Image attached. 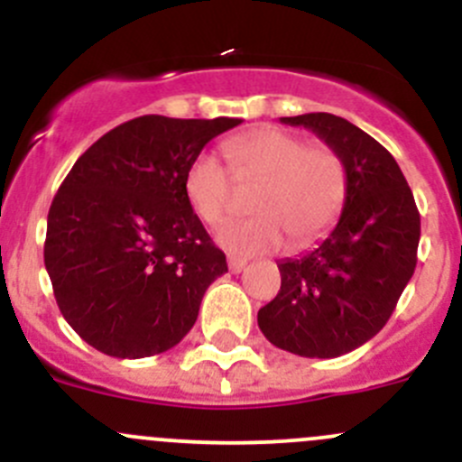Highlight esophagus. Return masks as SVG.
<instances>
[{
  "mask_svg": "<svg viewBox=\"0 0 462 462\" xmlns=\"http://www.w3.org/2000/svg\"><path fill=\"white\" fill-rule=\"evenodd\" d=\"M248 265V261L245 259H239V257H227V268H230V273H241V270Z\"/></svg>",
  "mask_w": 462,
  "mask_h": 462,
  "instance_id": "esophagus-1",
  "label": "esophagus"
}]
</instances>
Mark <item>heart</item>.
<instances>
[{
  "instance_id": "b5f03b06",
  "label": "heart",
  "mask_w": 462,
  "mask_h": 462,
  "mask_svg": "<svg viewBox=\"0 0 462 462\" xmlns=\"http://www.w3.org/2000/svg\"><path fill=\"white\" fill-rule=\"evenodd\" d=\"M226 156L241 188H257L254 217L230 221L217 244L236 257L273 253L286 241L310 244L328 230L346 199V167L328 144H306L295 134L261 127L226 143ZM235 180L212 153H201L185 174V194L199 218L221 223L235 208Z\"/></svg>"
}]
</instances>
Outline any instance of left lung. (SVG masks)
<instances>
[{
    "mask_svg": "<svg viewBox=\"0 0 462 462\" xmlns=\"http://www.w3.org/2000/svg\"><path fill=\"white\" fill-rule=\"evenodd\" d=\"M342 156L346 199L337 226L310 253L279 261L282 288L259 310L270 344L301 357H337L369 342L416 270L420 214L402 170L375 138L333 114L282 118Z\"/></svg>",
    "mask_w": 462,
    "mask_h": 462,
    "instance_id": "1",
    "label": "left lung"
}]
</instances>
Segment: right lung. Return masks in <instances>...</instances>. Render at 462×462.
I'll list each match as a JSON object with an SVG mask.
<instances>
[{"label":"right lung","mask_w":462,"mask_h":462,"mask_svg":"<svg viewBox=\"0 0 462 462\" xmlns=\"http://www.w3.org/2000/svg\"><path fill=\"white\" fill-rule=\"evenodd\" d=\"M239 118L141 116L82 153L49 209L44 265L73 330L120 360L158 356L227 273L185 194L201 149Z\"/></svg>","instance_id":"1"}]
</instances>
